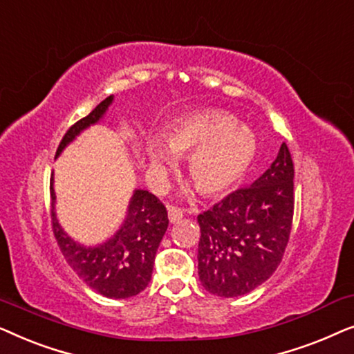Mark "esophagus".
Segmentation results:
<instances>
[{"label":"esophagus","mask_w":354,"mask_h":354,"mask_svg":"<svg viewBox=\"0 0 354 354\" xmlns=\"http://www.w3.org/2000/svg\"><path fill=\"white\" fill-rule=\"evenodd\" d=\"M167 216H169V222H171V224H177L178 221L182 219V211L178 209V207H174V206H171L167 209Z\"/></svg>","instance_id":"1"}]
</instances>
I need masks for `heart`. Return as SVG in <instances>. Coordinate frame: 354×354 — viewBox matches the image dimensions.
Instances as JSON below:
<instances>
[{
  "label": "heart",
  "instance_id": "b5f03b06",
  "mask_svg": "<svg viewBox=\"0 0 354 354\" xmlns=\"http://www.w3.org/2000/svg\"><path fill=\"white\" fill-rule=\"evenodd\" d=\"M162 142L145 147L148 176L161 178L187 158V174L205 196H221L243 180L258 151L253 130L222 109H198L177 119Z\"/></svg>",
  "mask_w": 354,
  "mask_h": 354
}]
</instances>
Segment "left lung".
Here are the masks:
<instances>
[{
	"mask_svg": "<svg viewBox=\"0 0 354 354\" xmlns=\"http://www.w3.org/2000/svg\"><path fill=\"white\" fill-rule=\"evenodd\" d=\"M293 162L287 145L250 188L198 216V275L207 292L234 298L264 283L279 268L293 221Z\"/></svg>",
	"mask_w": 354,
	"mask_h": 354,
	"instance_id": "left-lung-1",
	"label": "left lung"
}]
</instances>
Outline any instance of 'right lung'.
Segmentation results:
<instances>
[{"mask_svg": "<svg viewBox=\"0 0 354 354\" xmlns=\"http://www.w3.org/2000/svg\"><path fill=\"white\" fill-rule=\"evenodd\" d=\"M114 95L96 106L86 118L72 125L59 143L56 158L91 125L100 124L113 104ZM55 176V174H53ZM53 232L64 258L75 274L106 298L125 299L148 287L158 246L166 234L167 211L156 196L135 188L122 224L113 235L96 245H85L62 229L56 214L55 177H51Z\"/></svg>", "mask_w": 354, "mask_h": 354, "instance_id": "right-lung-1", "label": "right lung"}]
</instances>
